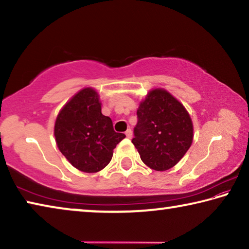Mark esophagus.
<instances>
[{"instance_id": "esophagus-1", "label": "esophagus", "mask_w": 249, "mask_h": 249, "mask_svg": "<svg viewBox=\"0 0 249 249\" xmlns=\"http://www.w3.org/2000/svg\"><path fill=\"white\" fill-rule=\"evenodd\" d=\"M125 135H126V137L127 138H132V136H133V132H132V129H127L126 130V133H125Z\"/></svg>"}]
</instances>
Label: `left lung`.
Instances as JSON below:
<instances>
[{
	"label": "left lung",
	"mask_w": 249,
	"mask_h": 249,
	"mask_svg": "<svg viewBox=\"0 0 249 249\" xmlns=\"http://www.w3.org/2000/svg\"><path fill=\"white\" fill-rule=\"evenodd\" d=\"M137 119L132 142L142 162L156 171L176 166L193 141L192 120L183 105L158 88L140 103Z\"/></svg>",
	"instance_id": "left-lung-1"
}]
</instances>
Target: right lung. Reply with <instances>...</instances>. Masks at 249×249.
I'll list each match as a JSON object with an SVG mask.
<instances>
[{"label": "right lung", "instance_id": "right-lung-1", "mask_svg": "<svg viewBox=\"0 0 249 249\" xmlns=\"http://www.w3.org/2000/svg\"><path fill=\"white\" fill-rule=\"evenodd\" d=\"M59 150L78 170L93 174L108 165L113 149L124 140L112 120L101 112L99 93L84 88L74 94L57 115L53 129Z\"/></svg>", "mask_w": 249, "mask_h": 249}]
</instances>
